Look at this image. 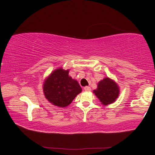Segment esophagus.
I'll use <instances>...</instances> for the list:
<instances>
[{"label":"esophagus","instance_id":"1","mask_svg":"<svg viewBox=\"0 0 155 155\" xmlns=\"http://www.w3.org/2000/svg\"><path fill=\"white\" fill-rule=\"evenodd\" d=\"M84 89H85V91H91V87L89 86H86L84 87Z\"/></svg>","mask_w":155,"mask_h":155}]
</instances>
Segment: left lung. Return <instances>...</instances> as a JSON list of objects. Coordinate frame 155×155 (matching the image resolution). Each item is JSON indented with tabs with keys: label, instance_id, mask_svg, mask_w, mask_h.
<instances>
[{
	"label": "left lung",
	"instance_id": "left-lung-1",
	"mask_svg": "<svg viewBox=\"0 0 155 155\" xmlns=\"http://www.w3.org/2000/svg\"><path fill=\"white\" fill-rule=\"evenodd\" d=\"M94 93L103 105H108L114 102L119 95V87L113 80L108 77L100 81L97 88Z\"/></svg>",
	"mask_w": 155,
	"mask_h": 155
}]
</instances>
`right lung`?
<instances>
[{"mask_svg": "<svg viewBox=\"0 0 155 155\" xmlns=\"http://www.w3.org/2000/svg\"><path fill=\"white\" fill-rule=\"evenodd\" d=\"M69 70H55L45 81L43 93L46 99L56 106H68L82 91L79 84L68 75Z\"/></svg>", "mask_w": 155, "mask_h": 155, "instance_id": "add662e5", "label": "right lung"}]
</instances>
